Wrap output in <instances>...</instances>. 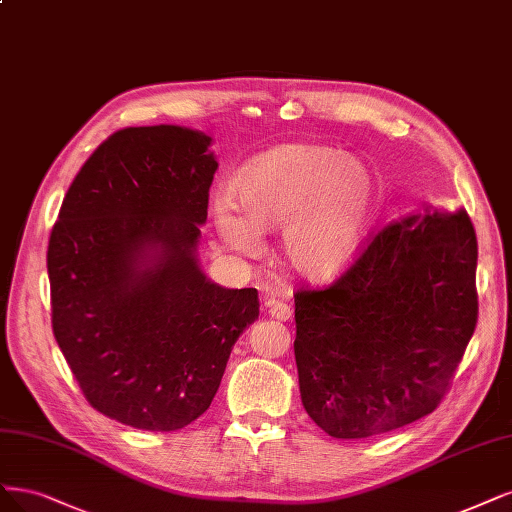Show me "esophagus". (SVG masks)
<instances>
[{"label": "esophagus", "mask_w": 512, "mask_h": 512, "mask_svg": "<svg viewBox=\"0 0 512 512\" xmlns=\"http://www.w3.org/2000/svg\"><path fill=\"white\" fill-rule=\"evenodd\" d=\"M264 307L269 309V315L273 317V320H277V322H286V320H290V315H292L288 303L277 301V298H273V296L264 298Z\"/></svg>", "instance_id": "obj_1"}]
</instances>
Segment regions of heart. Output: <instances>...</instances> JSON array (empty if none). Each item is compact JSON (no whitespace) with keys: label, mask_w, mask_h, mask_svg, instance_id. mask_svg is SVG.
I'll return each mask as SVG.
<instances>
[{"label":"heart","mask_w":512,"mask_h":512,"mask_svg":"<svg viewBox=\"0 0 512 512\" xmlns=\"http://www.w3.org/2000/svg\"><path fill=\"white\" fill-rule=\"evenodd\" d=\"M239 211L220 201L214 224L228 248L260 252L258 231H279L288 267L326 281L356 262L383 207L377 171L326 144H286L256 156L235 182Z\"/></svg>","instance_id":"1"}]
</instances>
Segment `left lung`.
Returning a JSON list of instances; mask_svg holds the SVG:
<instances>
[{
    "label": "left lung",
    "instance_id": "obj_1",
    "mask_svg": "<svg viewBox=\"0 0 512 512\" xmlns=\"http://www.w3.org/2000/svg\"><path fill=\"white\" fill-rule=\"evenodd\" d=\"M477 235L464 209L387 224L328 288L294 294L303 407L334 438L432 413L477 328Z\"/></svg>",
    "mask_w": 512,
    "mask_h": 512
}]
</instances>
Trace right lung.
Listing matches in <instances>:
<instances>
[{"label": "right lung", "instance_id": "right-lung-1", "mask_svg": "<svg viewBox=\"0 0 512 512\" xmlns=\"http://www.w3.org/2000/svg\"><path fill=\"white\" fill-rule=\"evenodd\" d=\"M211 137L127 127L88 156L48 241L52 332L93 409L173 432L214 400L258 290L199 269L218 163Z\"/></svg>", "mask_w": 512, "mask_h": 512}]
</instances>
